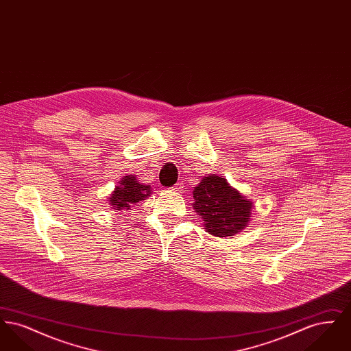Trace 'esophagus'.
Instances as JSON below:
<instances>
[{
	"label": "esophagus",
	"instance_id": "1",
	"mask_svg": "<svg viewBox=\"0 0 351 351\" xmlns=\"http://www.w3.org/2000/svg\"><path fill=\"white\" fill-rule=\"evenodd\" d=\"M172 191H175V192H179V191H182V184H175V185L172 186Z\"/></svg>",
	"mask_w": 351,
	"mask_h": 351
}]
</instances>
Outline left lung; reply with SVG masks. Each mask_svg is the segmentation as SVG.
I'll return each instance as SVG.
<instances>
[{
    "mask_svg": "<svg viewBox=\"0 0 351 351\" xmlns=\"http://www.w3.org/2000/svg\"><path fill=\"white\" fill-rule=\"evenodd\" d=\"M193 199V209L212 235L232 237L250 221L252 202L221 176H205L195 186Z\"/></svg>",
    "mask_w": 351,
    "mask_h": 351,
    "instance_id": "8db88e82",
    "label": "left lung"
}]
</instances>
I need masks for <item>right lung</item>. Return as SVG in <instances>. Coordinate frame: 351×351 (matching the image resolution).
Returning <instances> with one entry per match:
<instances>
[{
  "label": "right lung",
  "instance_id": "1",
  "mask_svg": "<svg viewBox=\"0 0 351 351\" xmlns=\"http://www.w3.org/2000/svg\"><path fill=\"white\" fill-rule=\"evenodd\" d=\"M150 195V185L139 183L134 175H128L114 188L109 197V204L116 210H129L133 204L146 200Z\"/></svg>",
  "mask_w": 351,
  "mask_h": 351
}]
</instances>
